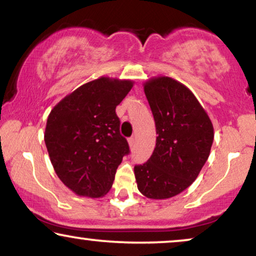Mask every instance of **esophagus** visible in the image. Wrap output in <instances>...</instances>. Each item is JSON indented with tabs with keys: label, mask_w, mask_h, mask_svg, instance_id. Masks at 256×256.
Instances as JSON below:
<instances>
[{
	"label": "esophagus",
	"mask_w": 256,
	"mask_h": 256,
	"mask_svg": "<svg viewBox=\"0 0 256 256\" xmlns=\"http://www.w3.org/2000/svg\"><path fill=\"white\" fill-rule=\"evenodd\" d=\"M128 143H129V146H130V148H134L135 143H136V138H134V136H132V138H130L128 140Z\"/></svg>",
	"instance_id": "esophagus-1"
}]
</instances>
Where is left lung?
<instances>
[{
    "mask_svg": "<svg viewBox=\"0 0 256 256\" xmlns=\"http://www.w3.org/2000/svg\"><path fill=\"white\" fill-rule=\"evenodd\" d=\"M156 124V146L144 164L135 166L138 188L150 199L177 196L196 180L210 156L213 124L194 94L169 76L144 82Z\"/></svg>",
    "mask_w": 256,
    "mask_h": 256,
    "instance_id": "obj_1",
    "label": "left lung"
}]
</instances>
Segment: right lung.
I'll list each match as a JSON object with an SVG mask.
<instances>
[{"label": "right lung", "mask_w": 256, "mask_h": 256, "mask_svg": "<svg viewBox=\"0 0 256 256\" xmlns=\"http://www.w3.org/2000/svg\"><path fill=\"white\" fill-rule=\"evenodd\" d=\"M134 82L100 76L78 87L48 114L44 141L54 169L76 194L104 197L129 154L115 108Z\"/></svg>", "instance_id": "right-lung-1"}]
</instances>
